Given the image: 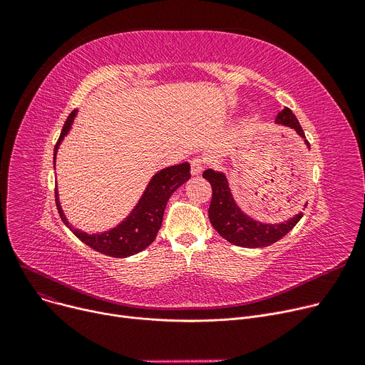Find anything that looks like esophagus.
<instances>
[{
  "label": "esophagus",
  "mask_w": 365,
  "mask_h": 365,
  "mask_svg": "<svg viewBox=\"0 0 365 365\" xmlns=\"http://www.w3.org/2000/svg\"><path fill=\"white\" fill-rule=\"evenodd\" d=\"M204 160L201 158H194L190 161V173H192V176H198L201 175V171L204 170Z\"/></svg>",
  "instance_id": "1"
}]
</instances>
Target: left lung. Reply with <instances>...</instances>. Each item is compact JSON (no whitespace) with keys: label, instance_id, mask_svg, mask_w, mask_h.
<instances>
[{"label":"left lung","instance_id":"left-lung-1","mask_svg":"<svg viewBox=\"0 0 365 365\" xmlns=\"http://www.w3.org/2000/svg\"><path fill=\"white\" fill-rule=\"evenodd\" d=\"M275 123L296 130L299 136L304 139L306 146L311 148L296 115L289 108H284L278 113ZM202 178L210 182L213 189L212 202H210L208 208V219L219 235L234 245L248 248L271 245L289 234L303 216V213H299L281 223H262L245 215L237 205L223 173L208 168L202 173Z\"/></svg>","mask_w":365,"mask_h":365}]
</instances>
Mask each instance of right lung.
Here are the masks:
<instances>
[{
  "instance_id": "obj_1",
  "label": "right lung",
  "mask_w": 365,
  "mask_h": 365,
  "mask_svg": "<svg viewBox=\"0 0 365 365\" xmlns=\"http://www.w3.org/2000/svg\"><path fill=\"white\" fill-rule=\"evenodd\" d=\"M75 115H76V109H73L69 113V117L63 124L59 140H57L54 146V157H53L54 164H56L57 149H59V145L69 133ZM189 170H190V165L187 163H182L178 165H171L160 170L157 175H153L138 205L133 208V212L125 217V220H123L117 227H112L106 232L90 235L69 225L68 219L65 217L63 210L61 207L59 194H57V187H56L54 197H56L57 212H59L63 223L71 229L72 234L78 240H81L84 244L91 247L93 250L110 257H128L136 253H140L148 245L153 242V240H155L163 223V216H164L167 201L179 186H182L186 180H189L190 178Z\"/></svg>"
}]
</instances>
